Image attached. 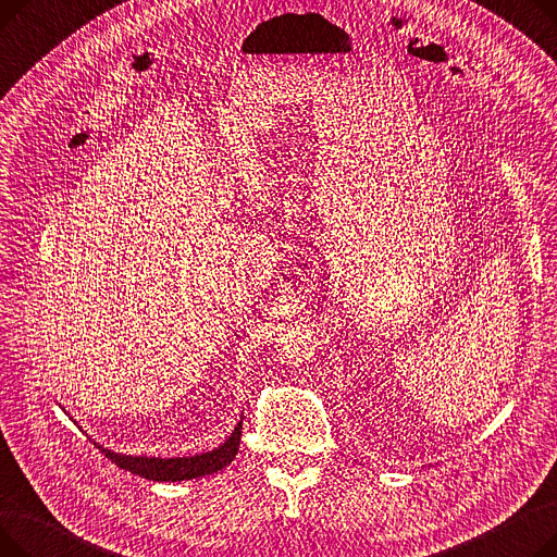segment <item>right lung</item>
Instances as JSON below:
<instances>
[{
    "label": "right lung",
    "mask_w": 557,
    "mask_h": 557,
    "mask_svg": "<svg viewBox=\"0 0 557 557\" xmlns=\"http://www.w3.org/2000/svg\"><path fill=\"white\" fill-rule=\"evenodd\" d=\"M242 429H244V416L242 422L234 426L232 435L227 441L208 451V454H198V456H187V458H149V456H126V454H114L110 449L99 447L116 467L122 470H128L133 474H139L149 481H189V479H200L214 474L223 470L225 465H230L239 451V441H242Z\"/></svg>",
    "instance_id": "add662e5"
}]
</instances>
